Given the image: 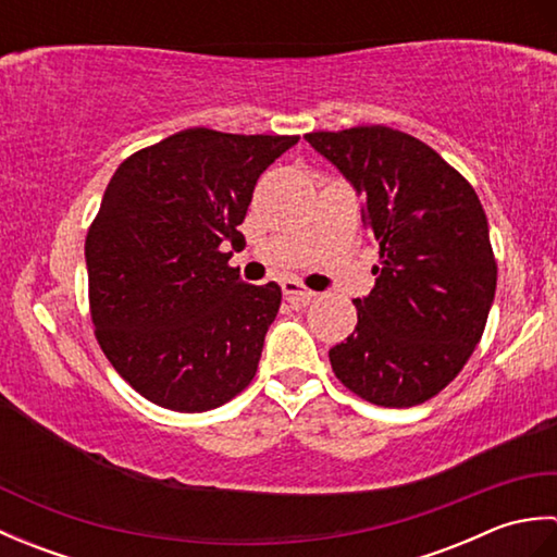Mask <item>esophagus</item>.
I'll return each instance as SVG.
<instances>
[{"label":"esophagus","instance_id":"1","mask_svg":"<svg viewBox=\"0 0 557 557\" xmlns=\"http://www.w3.org/2000/svg\"><path fill=\"white\" fill-rule=\"evenodd\" d=\"M282 292H285V297L289 301H297V304H309L313 299V292L306 289L304 285H299L297 280H285V282H282Z\"/></svg>","mask_w":557,"mask_h":557}]
</instances>
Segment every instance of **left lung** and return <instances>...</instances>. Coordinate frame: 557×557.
<instances>
[{
    "mask_svg": "<svg viewBox=\"0 0 557 557\" xmlns=\"http://www.w3.org/2000/svg\"><path fill=\"white\" fill-rule=\"evenodd\" d=\"M306 140L361 196L377 246L357 327L330 349L337 381L377 407L435 397L474 354L498 282L488 220L465 176L423 140L383 124Z\"/></svg>",
    "mask_w": 557,
    "mask_h": 557,
    "instance_id": "1",
    "label": "left lung"
}]
</instances>
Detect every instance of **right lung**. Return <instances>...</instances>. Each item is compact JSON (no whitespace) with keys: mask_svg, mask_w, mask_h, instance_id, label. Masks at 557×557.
<instances>
[{"mask_svg":"<svg viewBox=\"0 0 557 557\" xmlns=\"http://www.w3.org/2000/svg\"><path fill=\"white\" fill-rule=\"evenodd\" d=\"M299 136L194 126L128 156L86 236L88 304L114 371L152 405L208 411L253 381L282 289L230 265L258 176Z\"/></svg>","mask_w":557,"mask_h":557,"instance_id":"1","label":"right lung"}]
</instances>
